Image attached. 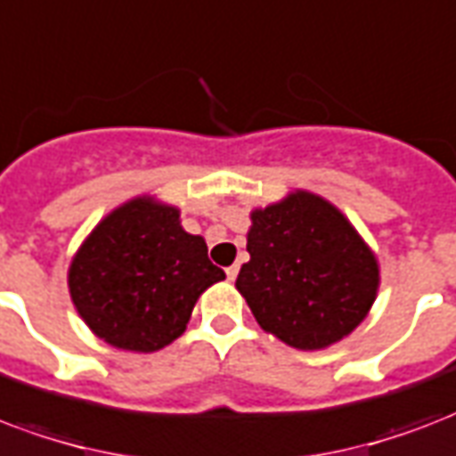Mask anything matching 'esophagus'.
<instances>
[{
	"instance_id": "esophagus-1",
	"label": "esophagus",
	"mask_w": 456,
	"mask_h": 456,
	"mask_svg": "<svg viewBox=\"0 0 456 456\" xmlns=\"http://www.w3.org/2000/svg\"><path fill=\"white\" fill-rule=\"evenodd\" d=\"M238 272H240V266L238 265H232L225 269V276H228V281H235V276H238Z\"/></svg>"
}]
</instances>
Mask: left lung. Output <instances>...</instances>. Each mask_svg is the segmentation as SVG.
I'll return each mask as SVG.
<instances>
[{"instance_id":"8db88e82","label":"left lung","mask_w":456,"mask_h":456,"mask_svg":"<svg viewBox=\"0 0 456 456\" xmlns=\"http://www.w3.org/2000/svg\"><path fill=\"white\" fill-rule=\"evenodd\" d=\"M249 218V262L235 289L259 327L300 351L348 337L379 289L378 256L351 221L305 190L255 208Z\"/></svg>"}]
</instances>
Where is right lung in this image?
<instances>
[{"label":"right lung","instance_id":"obj_1","mask_svg":"<svg viewBox=\"0 0 456 456\" xmlns=\"http://www.w3.org/2000/svg\"><path fill=\"white\" fill-rule=\"evenodd\" d=\"M207 242L180 225V208L134 197L102 218L71 259V303L105 344L153 354L173 344L197 297L224 281Z\"/></svg>","mask_w":456,"mask_h":456}]
</instances>
